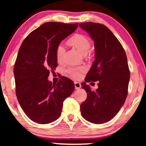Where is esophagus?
Wrapping results in <instances>:
<instances>
[{
  "label": "esophagus",
  "mask_w": 146,
  "mask_h": 146,
  "mask_svg": "<svg viewBox=\"0 0 146 146\" xmlns=\"http://www.w3.org/2000/svg\"><path fill=\"white\" fill-rule=\"evenodd\" d=\"M74 86H75V89L76 90H78V89L80 88H81L80 83L77 82H74Z\"/></svg>",
  "instance_id": "obj_1"
}]
</instances>
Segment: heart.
Here are the masks:
<instances>
[{
  "mask_svg": "<svg viewBox=\"0 0 146 146\" xmlns=\"http://www.w3.org/2000/svg\"><path fill=\"white\" fill-rule=\"evenodd\" d=\"M69 43L76 48L82 55H86L91 48V44L88 38L82 35H76L69 40ZM65 48L62 44L58 46L56 51L57 61L59 63L62 62L64 59ZM85 68H71L68 70V73L70 77L74 79H79L82 73L85 71Z\"/></svg>",
  "mask_w": 146,
  "mask_h": 146,
  "instance_id": "heart-1",
  "label": "heart"
}]
</instances>
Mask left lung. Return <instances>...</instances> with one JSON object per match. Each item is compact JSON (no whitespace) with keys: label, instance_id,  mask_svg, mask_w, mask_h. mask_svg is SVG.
I'll return each instance as SVG.
<instances>
[{"label":"left lung","instance_id":"8db88e82","mask_svg":"<svg viewBox=\"0 0 146 146\" xmlns=\"http://www.w3.org/2000/svg\"><path fill=\"white\" fill-rule=\"evenodd\" d=\"M94 42L95 60L82 88L87 98L80 105L82 117L93 123L107 122L118 113L127 96L130 72L124 49L106 26L95 23L79 24ZM99 82L92 91L85 84ZM93 83V82H92Z\"/></svg>","mask_w":146,"mask_h":146}]
</instances>
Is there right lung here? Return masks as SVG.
<instances>
[{
	"label": "right lung",
	"mask_w": 146,
	"mask_h": 146,
	"mask_svg": "<svg viewBox=\"0 0 146 146\" xmlns=\"http://www.w3.org/2000/svg\"><path fill=\"white\" fill-rule=\"evenodd\" d=\"M78 26L46 23L30 33L20 47L14 67L16 94L26 115L35 122L47 124L56 120L63 102L74 90V84L66 77L56 84L48 78L58 66L57 46Z\"/></svg>",
	"instance_id": "obj_1"
}]
</instances>
